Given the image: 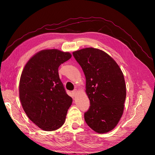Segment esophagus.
I'll list each match as a JSON object with an SVG mask.
<instances>
[{"label":"esophagus","mask_w":155,"mask_h":155,"mask_svg":"<svg viewBox=\"0 0 155 155\" xmlns=\"http://www.w3.org/2000/svg\"><path fill=\"white\" fill-rule=\"evenodd\" d=\"M77 92H78V91H77V89H75V90H73V91H72V94H73V96H75L76 94H77Z\"/></svg>","instance_id":"obj_1"}]
</instances>
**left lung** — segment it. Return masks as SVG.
I'll return each instance as SVG.
<instances>
[{
    "label": "left lung",
    "instance_id": "obj_1",
    "mask_svg": "<svg viewBox=\"0 0 155 155\" xmlns=\"http://www.w3.org/2000/svg\"><path fill=\"white\" fill-rule=\"evenodd\" d=\"M86 78L91 106L84 114L87 125L97 133H108L123 116L126 97L124 77L111 56L99 49L86 48L73 52Z\"/></svg>",
    "mask_w": 155,
    "mask_h": 155
}]
</instances>
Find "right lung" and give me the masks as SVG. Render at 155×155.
<instances>
[{
	"instance_id": "right-lung-1",
	"label": "right lung",
	"mask_w": 155,
	"mask_h": 155,
	"mask_svg": "<svg viewBox=\"0 0 155 155\" xmlns=\"http://www.w3.org/2000/svg\"><path fill=\"white\" fill-rule=\"evenodd\" d=\"M69 52L41 50L28 60L21 73L19 98L29 119L40 129L61 127L72 103L60 79L58 68L71 58Z\"/></svg>"
}]
</instances>
